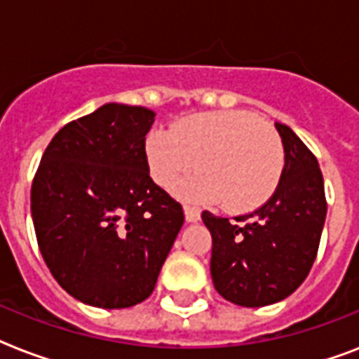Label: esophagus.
Wrapping results in <instances>:
<instances>
[{"mask_svg":"<svg viewBox=\"0 0 359 359\" xmlns=\"http://www.w3.org/2000/svg\"><path fill=\"white\" fill-rule=\"evenodd\" d=\"M184 218L188 224H196V222H199V219H201V212H199L197 208L184 205Z\"/></svg>","mask_w":359,"mask_h":359,"instance_id":"34e87169","label":"esophagus"}]
</instances>
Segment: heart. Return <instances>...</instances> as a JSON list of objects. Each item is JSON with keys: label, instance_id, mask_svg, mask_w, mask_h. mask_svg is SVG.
Segmentation results:
<instances>
[{"label": "heart", "instance_id": "heart-1", "mask_svg": "<svg viewBox=\"0 0 359 359\" xmlns=\"http://www.w3.org/2000/svg\"><path fill=\"white\" fill-rule=\"evenodd\" d=\"M151 179L190 203H219L244 212L268 201L283 173V147L278 134L250 111L196 114L171 130H152L145 140Z\"/></svg>", "mask_w": 359, "mask_h": 359}]
</instances>
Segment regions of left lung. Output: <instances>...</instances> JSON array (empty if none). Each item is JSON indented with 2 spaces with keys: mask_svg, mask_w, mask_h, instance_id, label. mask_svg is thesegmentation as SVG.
<instances>
[{
  "mask_svg": "<svg viewBox=\"0 0 359 359\" xmlns=\"http://www.w3.org/2000/svg\"><path fill=\"white\" fill-rule=\"evenodd\" d=\"M285 168L273 196L255 212L227 218L201 214L212 235L210 273L225 300L262 307L285 300L311 270L326 222L324 180L317 158L287 124L276 123Z\"/></svg>",
  "mask_w": 359,
  "mask_h": 359,
  "instance_id": "obj_1",
  "label": "left lung"
}]
</instances>
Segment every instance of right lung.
<instances>
[{"label":"right lung","mask_w":359,"mask_h":359,"mask_svg":"<svg viewBox=\"0 0 359 359\" xmlns=\"http://www.w3.org/2000/svg\"><path fill=\"white\" fill-rule=\"evenodd\" d=\"M154 115L109 102L72 121L53 135L33 180L42 257L87 306L123 309L149 298L184 224L182 207L149 177Z\"/></svg>","instance_id":"1"}]
</instances>
